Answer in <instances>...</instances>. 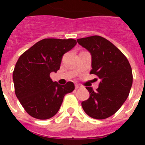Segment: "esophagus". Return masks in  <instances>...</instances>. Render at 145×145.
<instances>
[{
    "mask_svg": "<svg viewBox=\"0 0 145 145\" xmlns=\"http://www.w3.org/2000/svg\"><path fill=\"white\" fill-rule=\"evenodd\" d=\"M82 88V86H81V85H75V88H76V89H78V88Z\"/></svg>",
    "mask_w": 145,
    "mask_h": 145,
    "instance_id": "34e87169",
    "label": "esophagus"
}]
</instances>
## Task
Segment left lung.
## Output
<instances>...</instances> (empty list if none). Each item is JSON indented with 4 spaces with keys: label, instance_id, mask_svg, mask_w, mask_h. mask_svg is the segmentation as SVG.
Here are the masks:
<instances>
[{
    "label": "left lung",
    "instance_id": "8db88e82",
    "mask_svg": "<svg viewBox=\"0 0 145 145\" xmlns=\"http://www.w3.org/2000/svg\"><path fill=\"white\" fill-rule=\"evenodd\" d=\"M77 41L91 54L90 74L100 79L96 91L86 87L90 95L82 102V106L91 118L106 119L117 112L127 99L133 83L131 67L121 51L102 36H89Z\"/></svg>",
    "mask_w": 145,
    "mask_h": 145
}]
</instances>
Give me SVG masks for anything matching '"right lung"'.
Segmentation results:
<instances>
[{"mask_svg": "<svg viewBox=\"0 0 145 145\" xmlns=\"http://www.w3.org/2000/svg\"><path fill=\"white\" fill-rule=\"evenodd\" d=\"M75 39H44L18 58L13 71L14 91L22 106L31 116L46 120L57 114L64 95L74 91L68 82L59 85L50 77L60 69L63 54L71 50Z\"/></svg>", "mask_w": 145, "mask_h": 145, "instance_id": "add662e5", "label": "right lung"}]
</instances>
